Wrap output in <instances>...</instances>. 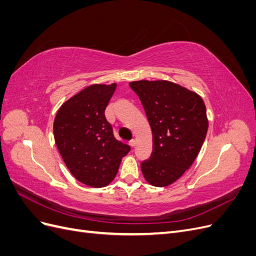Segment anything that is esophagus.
I'll return each mask as SVG.
<instances>
[{"label": "esophagus", "mask_w": 256, "mask_h": 256, "mask_svg": "<svg viewBox=\"0 0 256 256\" xmlns=\"http://www.w3.org/2000/svg\"><path fill=\"white\" fill-rule=\"evenodd\" d=\"M136 140H134V138H132V140H130V141H129V145H130L131 147L136 146Z\"/></svg>", "instance_id": "obj_1"}]
</instances>
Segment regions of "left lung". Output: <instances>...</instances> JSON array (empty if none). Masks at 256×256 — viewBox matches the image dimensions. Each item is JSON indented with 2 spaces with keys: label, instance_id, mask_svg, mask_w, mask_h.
I'll use <instances>...</instances> for the list:
<instances>
[{
  "label": "left lung",
  "instance_id": "left-lung-1",
  "mask_svg": "<svg viewBox=\"0 0 256 256\" xmlns=\"http://www.w3.org/2000/svg\"><path fill=\"white\" fill-rule=\"evenodd\" d=\"M129 86L141 100L152 134V152L141 162L154 187L173 184L191 166L208 129L206 106L196 92L168 81H134Z\"/></svg>",
  "mask_w": 256,
  "mask_h": 256
}]
</instances>
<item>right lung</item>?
Listing matches in <instances>:
<instances>
[{"instance_id": "right-lung-1", "label": "right lung", "mask_w": 256, "mask_h": 256, "mask_svg": "<svg viewBox=\"0 0 256 256\" xmlns=\"http://www.w3.org/2000/svg\"><path fill=\"white\" fill-rule=\"evenodd\" d=\"M116 84L90 85L60 108L53 124L54 140L66 166L82 184H109L130 146L116 140L104 110Z\"/></svg>"}]
</instances>
